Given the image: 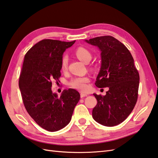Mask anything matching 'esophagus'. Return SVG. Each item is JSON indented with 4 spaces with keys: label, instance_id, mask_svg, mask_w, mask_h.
I'll return each mask as SVG.
<instances>
[{
    "label": "esophagus",
    "instance_id": "obj_1",
    "mask_svg": "<svg viewBox=\"0 0 158 158\" xmlns=\"http://www.w3.org/2000/svg\"><path fill=\"white\" fill-rule=\"evenodd\" d=\"M80 96H81V98H83V97H85L88 96V94H84V93H81L80 94Z\"/></svg>",
    "mask_w": 158,
    "mask_h": 158
}]
</instances>
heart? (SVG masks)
<instances>
[{
    "label": "heart",
    "instance_id": "heart-1",
    "mask_svg": "<svg viewBox=\"0 0 158 158\" xmlns=\"http://www.w3.org/2000/svg\"><path fill=\"white\" fill-rule=\"evenodd\" d=\"M75 54L80 60L85 63L89 62L92 60V54L91 52L88 49H87L84 47H79L77 48L75 52ZM68 58L66 56H64L61 60V64H60V67L62 71H66L68 68ZM89 77H77L75 78L72 79L69 82V86L72 87L73 88L77 89L81 91H84L86 89L88 85L87 83L89 82Z\"/></svg>",
    "mask_w": 158,
    "mask_h": 158
}]
</instances>
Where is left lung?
Returning <instances> with one entry per match:
<instances>
[{
	"mask_svg": "<svg viewBox=\"0 0 158 158\" xmlns=\"http://www.w3.org/2000/svg\"><path fill=\"white\" fill-rule=\"evenodd\" d=\"M85 41L101 51V68L95 85L100 88H109L105 96L94 94L97 105L92 117L103 126L118 125L132 111L138 99L140 77L133 57L113 36H98Z\"/></svg>",
	"mask_w": 158,
	"mask_h": 158,
	"instance_id": "obj_1",
	"label": "left lung"
}]
</instances>
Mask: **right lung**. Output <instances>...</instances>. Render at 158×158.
Masks as SVG:
<instances>
[{"mask_svg":"<svg viewBox=\"0 0 158 158\" xmlns=\"http://www.w3.org/2000/svg\"><path fill=\"white\" fill-rule=\"evenodd\" d=\"M75 41L43 39L26 53L19 78V88L28 113L43 129L56 132L71 119L80 99L77 90H64L60 97L52 91V81L58 83L60 64L66 49Z\"/></svg>","mask_w":158,"mask_h":158,"instance_id":"obj_1","label":"right lung"}]
</instances>
